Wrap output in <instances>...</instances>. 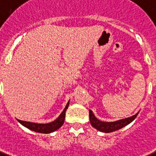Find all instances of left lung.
Listing matches in <instances>:
<instances>
[{
    "label": "left lung",
    "instance_id": "8db88e82",
    "mask_svg": "<svg viewBox=\"0 0 156 156\" xmlns=\"http://www.w3.org/2000/svg\"><path fill=\"white\" fill-rule=\"evenodd\" d=\"M137 114H138V112L134 115H133V116L119 119V120H116V121L104 122L98 119L91 110H89V120H90V124H91L92 126L95 128L98 131H100V132L112 133L118 129H120L124 126L130 124L133 120H134L135 118L137 117Z\"/></svg>",
    "mask_w": 156,
    "mask_h": 156
}]
</instances>
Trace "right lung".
I'll use <instances>...</instances> for the list:
<instances>
[{
	"label": "right lung",
	"instance_id": "obj_1",
	"mask_svg": "<svg viewBox=\"0 0 156 156\" xmlns=\"http://www.w3.org/2000/svg\"><path fill=\"white\" fill-rule=\"evenodd\" d=\"M69 102H67L64 110L62 111L61 114L59 115V116L53 122H50V123H48V124H37V123H32V122L23 121V120H20V119H18V121L22 125H23L24 127L27 128V129H29L30 130H32L34 132L41 133H53L58 129L59 128H61L62 125L64 123L66 111H67V107L69 106Z\"/></svg>",
	"mask_w": 156,
	"mask_h": 156
}]
</instances>
